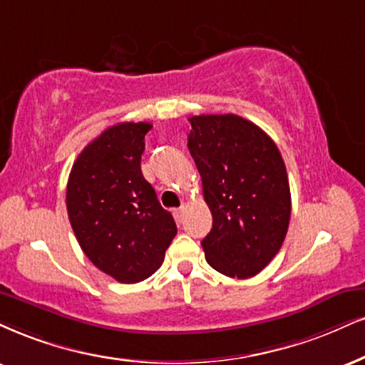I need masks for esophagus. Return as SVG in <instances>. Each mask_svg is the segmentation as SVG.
<instances>
[{
	"label": "esophagus",
	"mask_w": 365,
	"mask_h": 365,
	"mask_svg": "<svg viewBox=\"0 0 365 365\" xmlns=\"http://www.w3.org/2000/svg\"><path fill=\"white\" fill-rule=\"evenodd\" d=\"M184 208H178V210H174V218H175V222L178 223H181L182 220H184Z\"/></svg>",
	"instance_id": "esophagus-1"
}]
</instances>
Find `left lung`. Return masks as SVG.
Here are the masks:
<instances>
[{"label":"left lung","instance_id":"8db88e82","mask_svg":"<svg viewBox=\"0 0 365 365\" xmlns=\"http://www.w3.org/2000/svg\"><path fill=\"white\" fill-rule=\"evenodd\" d=\"M187 138L213 227L206 262L228 277L259 274L281 249L291 218L284 160L271 137L237 115L191 116Z\"/></svg>","mask_w":365,"mask_h":365}]
</instances>
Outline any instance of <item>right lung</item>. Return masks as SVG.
Masks as SVG:
<instances>
[{
    "instance_id": "add662e5",
    "label": "right lung",
    "mask_w": 365,
    "mask_h": 365,
    "mask_svg": "<svg viewBox=\"0 0 365 365\" xmlns=\"http://www.w3.org/2000/svg\"><path fill=\"white\" fill-rule=\"evenodd\" d=\"M150 128L145 121L106 128L78 155L67 181V215L81 249L125 284L150 277L178 233L140 169Z\"/></svg>"
}]
</instances>
